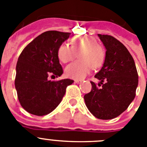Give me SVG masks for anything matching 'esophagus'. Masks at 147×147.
I'll return each mask as SVG.
<instances>
[{"label": "esophagus", "mask_w": 147, "mask_h": 147, "mask_svg": "<svg viewBox=\"0 0 147 147\" xmlns=\"http://www.w3.org/2000/svg\"><path fill=\"white\" fill-rule=\"evenodd\" d=\"M82 82V80H74V82L77 83V84H78V83H81Z\"/></svg>", "instance_id": "34e87169"}]
</instances>
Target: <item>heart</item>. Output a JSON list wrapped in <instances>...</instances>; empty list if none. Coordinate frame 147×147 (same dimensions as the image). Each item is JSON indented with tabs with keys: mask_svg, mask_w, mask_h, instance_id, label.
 Listing matches in <instances>:
<instances>
[{
	"mask_svg": "<svg viewBox=\"0 0 147 147\" xmlns=\"http://www.w3.org/2000/svg\"><path fill=\"white\" fill-rule=\"evenodd\" d=\"M72 46L62 44L58 49V57L64 63L72 61L80 53V60L67 65L65 73L68 77L82 80L91 71L103 65L106 52L103 46L98 44L96 38L90 36H79L71 40Z\"/></svg>",
	"mask_w": 147,
	"mask_h": 147,
	"instance_id": "heart-1",
	"label": "heart"
}]
</instances>
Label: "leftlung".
<instances>
[{
  "label": "left lung",
  "instance_id": "obj_1",
  "mask_svg": "<svg viewBox=\"0 0 147 147\" xmlns=\"http://www.w3.org/2000/svg\"><path fill=\"white\" fill-rule=\"evenodd\" d=\"M106 49L102 69L95 77L91 91L84 96L89 111L97 119L108 120L125 111L136 96L138 75L132 55L120 41L110 35L98 34Z\"/></svg>",
  "mask_w": 147,
  "mask_h": 147
}]
</instances>
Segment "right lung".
Here are the masks:
<instances>
[{
  "instance_id": "obj_1",
  "label": "right lung",
  "mask_w": 147,
  "mask_h": 147,
  "mask_svg": "<svg viewBox=\"0 0 147 147\" xmlns=\"http://www.w3.org/2000/svg\"><path fill=\"white\" fill-rule=\"evenodd\" d=\"M71 33L57 31L43 32L23 49L16 66L15 85L18 100L27 112L35 115H47L62 101L66 88L74 80L51 81L49 76H60L58 49Z\"/></svg>"
}]
</instances>
